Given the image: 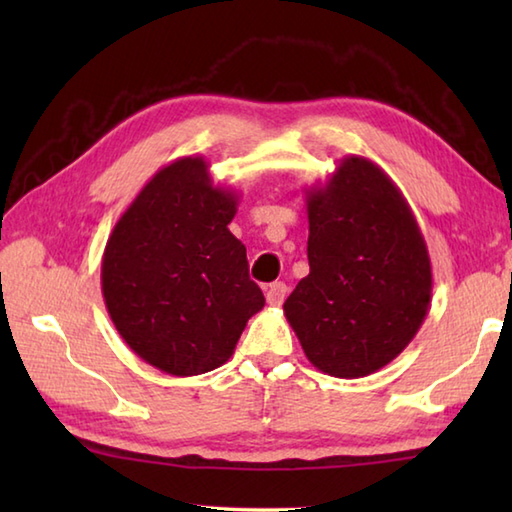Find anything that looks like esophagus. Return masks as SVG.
I'll list each match as a JSON object with an SVG mask.
<instances>
[{
	"mask_svg": "<svg viewBox=\"0 0 512 512\" xmlns=\"http://www.w3.org/2000/svg\"><path fill=\"white\" fill-rule=\"evenodd\" d=\"M286 292H288V286L284 284V281H275V284H270L266 288V301L270 303V306H281L286 299Z\"/></svg>",
	"mask_w": 512,
	"mask_h": 512,
	"instance_id": "34e87169",
	"label": "esophagus"
}]
</instances>
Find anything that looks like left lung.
I'll list each match as a JSON object with an SVG mask.
<instances>
[{"instance_id": "left-lung-1", "label": "left lung", "mask_w": 512, "mask_h": 512, "mask_svg": "<svg viewBox=\"0 0 512 512\" xmlns=\"http://www.w3.org/2000/svg\"><path fill=\"white\" fill-rule=\"evenodd\" d=\"M308 262L284 303L308 361L363 378L394 361L431 306V259L405 195L376 162L345 156L306 191Z\"/></svg>"}]
</instances>
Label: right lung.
I'll return each instance as SVG.
<instances>
[{"label": "right lung", "mask_w": 512, "mask_h": 512, "mask_svg": "<svg viewBox=\"0 0 512 512\" xmlns=\"http://www.w3.org/2000/svg\"><path fill=\"white\" fill-rule=\"evenodd\" d=\"M237 204V191L215 187L209 162L184 156L154 173L107 239V314L160 372L184 378L224 365L264 308L246 246L228 231Z\"/></svg>", "instance_id": "add662e5"}]
</instances>
